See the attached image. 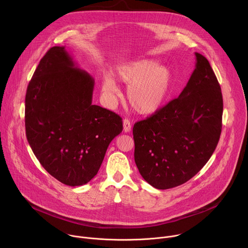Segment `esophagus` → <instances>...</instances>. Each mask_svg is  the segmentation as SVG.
Listing matches in <instances>:
<instances>
[{
  "mask_svg": "<svg viewBox=\"0 0 248 248\" xmlns=\"http://www.w3.org/2000/svg\"><path fill=\"white\" fill-rule=\"evenodd\" d=\"M131 130V124L127 119L124 120V132H129Z\"/></svg>",
  "mask_w": 248,
  "mask_h": 248,
  "instance_id": "obj_1",
  "label": "esophagus"
}]
</instances>
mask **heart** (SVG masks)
I'll use <instances>...</instances> for the list:
<instances>
[{"label":"heart","instance_id":"heart-1","mask_svg":"<svg viewBox=\"0 0 248 248\" xmlns=\"http://www.w3.org/2000/svg\"><path fill=\"white\" fill-rule=\"evenodd\" d=\"M121 82L129 85L127 100L131 108L140 115H151L165 104L172 82L171 70L153 60H140L122 65L117 69ZM104 93L112 97L119 93L113 78H103Z\"/></svg>","mask_w":248,"mask_h":248}]
</instances>
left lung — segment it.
Returning <instances> with one entry per match:
<instances>
[{
    "label": "left lung",
    "mask_w": 248,
    "mask_h": 248,
    "mask_svg": "<svg viewBox=\"0 0 248 248\" xmlns=\"http://www.w3.org/2000/svg\"><path fill=\"white\" fill-rule=\"evenodd\" d=\"M193 73L178 98L133 126L134 161L153 187L169 189L194 176L215 151L223 96L208 60L195 53Z\"/></svg>",
    "instance_id": "8db88e82"
}]
</instances>
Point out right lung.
<instances>
[{
  "label": "right lung",
  "instance_id": "add662e5",
  "mask_svg": "<svg viewBox=\"0 0 248 248\" xmlns=\"http://www.w3.org/2000/svg\"><path fill=\"white\" fill-rule=\"evenodd\" d=\"M94 79L65 48L55 46L41 59L27 86L25 130L42 167L69 186L97 174L122 118L92 104Z\"/></svg>",
  "mask_w": 248,
  "mask_h": 248
}]
</instances>
